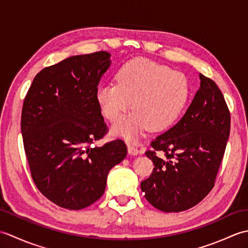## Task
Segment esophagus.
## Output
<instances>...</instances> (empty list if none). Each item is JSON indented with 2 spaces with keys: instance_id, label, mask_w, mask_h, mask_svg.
I'll return each mask as SVG.
<instances>
[{
  "instance_id": "esophagus-1",
  "label": "esophagus",
  "mask_w": 248,
  "mask_h": 248,
  "mask_svg": "<svg viewBox=\"0 0 248 248\" xmlns=\"http://www.w3.org/2000/svg\"><path fill=\"white\" fill-rule=\"evenodd\" d=\"M128 152H129V155H138L140 154L139 149L131 143H128Z\"/></svg>"
}]
</instances>
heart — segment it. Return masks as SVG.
I'll return each instance as SVG.
<instances>
[{
	"mask_svg": "<svg viewBox=\"0 0 248 248\" xmlns=\"http://www.w3.org/2000/svg\"><path fill=\"white\" fill-rule=\"evenodd\" d=\"M116 83L96 89V101L110 123L131 108L133 112L114 125L116 135L131 140L146 130L162 131L176 123L188 101L191 87L184 73L146 59L125 62L116 73Z\"/></svg>",
	"mask_w": 248,
	"mask_h": 248,
	"instance_id": "obj_1",
	"label": "heart"
}]
</instances>
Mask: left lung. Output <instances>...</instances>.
I'll return each mask as SVG.
<instances>
[{"instance_id":"1","label":"left lung","mask_w":248,"mask_h":248,"mask_svg":"<svg viewBox=\"0 0 248 248\" xmlns=\"http://www.w3.org/2000/svg\"><path fill=\"white\" fill-rule=\"evenodd\" d=\"M199 78L200 87L183 117L151 141L154 149L146 151L155 168L141 181V192L164 212L186 211L207 196L229 138L230 113L222 92L211 78L202 73Z\"/></svg>"}]
</instances>
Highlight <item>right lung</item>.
<instances>
[{"mask_svg":"<svg viewBox=\"0 0 248 248\" xmlns=\"http://www.w3.org/2000/svg\"><path fill=\"white\" fill-rule=\"evenodd\" d=\"M105 51L70 56L34 78L26 93L21 132L31 175L41 194L69 210H81L102 196L108 171L127 156L108 132L96 89L108 67Z\"/></svg>","mask_w":248,"mask_h":248,"instance_id":"right-lung-1","label":"right lung"}]
</instances>
